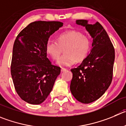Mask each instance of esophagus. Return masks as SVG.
<instances>
[{
    "mask_svg": "<svg viewBox=\"0 0 126 126\" xmlns=\"http://www.w3.org/2000/svg\"><path fill=\"white\" fill-rule=\"evenodd\" d=\"M66 71V69L63 68H62L61 69V71H62V72H64V71Z\"/></svg>",
    "mask_w": 126,
    "mask_h": 126,
    "instance_id": "1",
    "label": "esophagus"
}]
</instances>
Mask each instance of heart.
<instances>
[{
  "label": "heart",
  "instance_id": "heart-1",
  "mask_svg": "<svg viewBox=\"0 0 126 126\" xmlns=\"http://www.w3.org/2000/svg\"><path fill=\"white\" fill-rule=\"evenodd\" d=\"M91 48V41L88 36L77 30H70L60 34L58 42L49 40L46 45L47 53L53 60H57L64 49L65 54L58 60L60 66H70L76 62L84 60Z\"/></svg>",
  "mask_w": 126,
  "mask_h": 126
}]
</instances>
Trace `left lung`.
<instances>
[{"label": "left lung", "mask_w": 126, "mask_h": 126, "mask_svg": "<svg viewBox=\"0 0 126 126\" xmlns=\"http://www.w3.org/2000/svg\"><path fill=\"white\" fill-rule=\"evenodd\" d=\"M76 23L85 27L93 38L90 54L76 68L71 69L70 91L78 101L89 104L101 97L111 84L115 58L114 48L103 26L87 20Z\"/></svg>", "instance_id": "obj_1"}]
</instances>
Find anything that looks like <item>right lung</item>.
Instances as JSON below:
<instances>
[{
  "label": "right lung",
  "mask_w": 126,
  "mask_h": 126,
  "mask_svg": "<svg viewBox=\"0 0 126 126\" xmlns=\"http://www.w3.org/2000/svg\"><path fill=\"white\" fill-rule=\"evenodd\" d=\"M60 22L36 21L17 35L13 47L11 75L15 89L22 99L40 104L51 91L60 67L47 58L46 45L53 33L63 26Z\"/></svg>",
  "instance_id": "right-lung-1"
}]
</instances>
